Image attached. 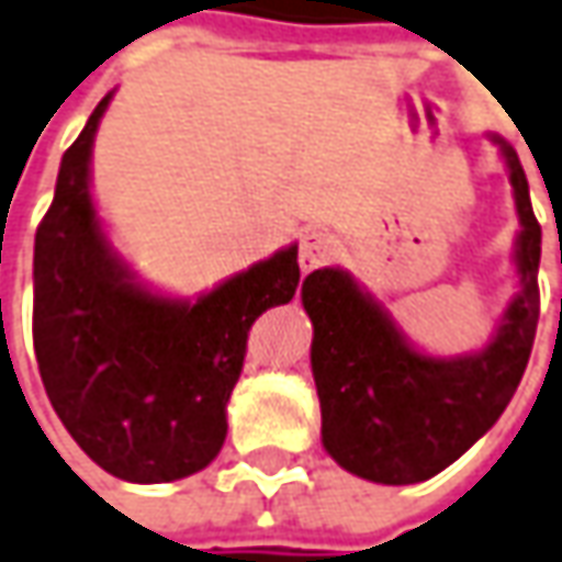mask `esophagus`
Segmentation results:
<instances>
[{"label":"esophagus","instance_id":"1","mask_svg":"<svg viewBox=\"0 0 562 562\" xmlns=\"http://www.w3.org/2000/svg\"><path fill=\"white\" fill-rule=\"evenodd\" d=\"M341 251V243L326 231H311L301 239V251H297V265L304 273H311L313 267L329 265L331 258Z\"/></svg>","mask_w":562,"mask_h":562}]
</instances>
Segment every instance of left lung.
Segmentation results:
<instances>
[{
  "instance_id": "left-lung-1",
  "label": "left lung",
  "mask_w": 562,
  "mask_h": 562,
  "mask_svg": "<svg viewBox=\"0 0 562 562\" xmlns=\"http://www.w3.org/2000/svg\"><path fill=\"white\" fill-rule=\"evenodd\" d=\"M502 150L522 224L517 239L522 292L510 301L486 350L456 360L425 357L403 341L384 307L360 292L345 270L323 267L304 280L323 446L362 480L406 486L446 471L498 422L526 372L541 304V224L520 156L507 144Z\"/></svg>"
}]
</instances>
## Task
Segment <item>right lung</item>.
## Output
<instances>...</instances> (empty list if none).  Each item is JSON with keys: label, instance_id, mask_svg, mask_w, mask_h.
I'll use <instances>...</instances> for the list:
<instances>
[{"label": "right lung", "instance_id": "obj_1", "mask_svg": "<svg viewBox=\"0 0 562 562\" xmlns=\"http://www.w3.org/2000/svg\"><path fill=\"white\" fill-rule=\"evenodd\" d=\"M106 104L110 94L64 153L36 227L33 347L45 393L82 452L128 483H169L221 452L251 323L295 297L297 246L196 304L144 292L91 205V140Z\"/></svg>", "mask_w": 562, "mask_h": 562}]
</instances>
